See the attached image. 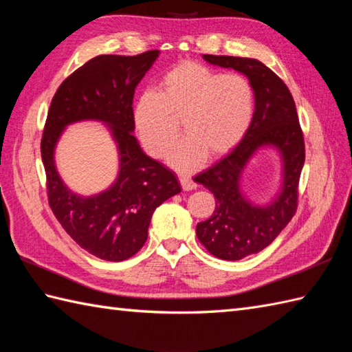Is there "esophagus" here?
Returning <instances> with one entry per match:
<instances>
[{
    "mask_svg": "<svg viewBox=\"0 0 352 352\" xmlns=\"http://www.w3.org/2000/svg\"><path fill=\"white\" fill-rule=\"evenodd\" d=\"M180 184H182L183 190H192V189L197 188V183L193 182V180H190L189 177H182L180 178Z\"/></svg>",
    "mask_w": 352,
    "mask_h": 352,
    "instance_id": "obj_1",
    "label": "esophagus"
}]
</instances>
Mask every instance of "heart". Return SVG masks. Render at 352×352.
<instances>
[{
    "instance_id": "obj_1",
    "label": "heart",
    "mask_w": 352,
    "mask_h": 352,
    "mask_svg": "<svg viewBox=\"0 0 352 352\" xmlns=\"http://www.w3.org/2000/svg\"><path fill=\"white\" fill-rule=\"evenodd\" d=\"M254 116V91L241 74H221L197 62H183L164 74L160 92L144 91L133 106V121L146 151L162 157L178 136L186 138L168 162L182 172L237 146Z\"/></svg>"
}]
</instances>
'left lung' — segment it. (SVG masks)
<instances>
[{
  "instance_id": "obj_1",
  "label": "left lung",
  "mask_w": 352,
  "mask_h": 352,
  "mask_svg": "<svg viewBox=\"0 0 352 352\" xmlns=\"http://www.w3.org/2000/svg\"><path fill=\"white\" fill-rule=\"evenodd\" d=\"M203 58L241 72L254 91V116L243 139L193 178L216 201L213 214L197 226L199 242L214 257L241 260L272 243L295 214L305 160L304 138L290 91L266 65L257 58L233 56L204 54ZM263 148L279 154L282 178L274 197L266 204H254L241 189V177L248 163Z\"/></svg>"
}]
</instances>
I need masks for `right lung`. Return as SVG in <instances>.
I'll return each instance as SVG.
<instances>
[{"label":"right lung","mask_w":352,"mask_h":352,"mask_svg":"<svg viewBox=\"0 0 352 352\" xmlns=\"http://www.w3.org/2000/svg\"><path fill=\"white\" fill-rule=\"evenodd\" d=\"M159 54L94 57L57 89L45 122L41 153L52 213L74 242L107 261L133 257L146 242L155 208L182 192L174 172L146 155L133 134L134 91ZM83 120L106 124L118 151L116 182L89 197L71 191L55 166L63 131Z\"/></svg>","instance_id":"right-lung-1"}]
</instances>
